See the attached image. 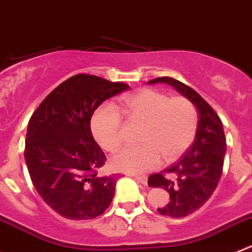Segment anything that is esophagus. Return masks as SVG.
I'll list each match as a JSON object with an SVG mask.
<instances>
[{"label": "esophagus", "instance_id": "esophagus-1", "mask_svg": "<svg viewBox=\"0 0 252 252\" xmlns=\"http://www.w3.org/2000/svg\"><path fill=\"white\" fill-rule=\"evenodd\" d=\"M133 177L135 178L138 182H140L141 185H146L148 183V177L146 176H136V175H133Z\"/></svg>", "mask_w": 252, "mask_h": 252}]
</instances>
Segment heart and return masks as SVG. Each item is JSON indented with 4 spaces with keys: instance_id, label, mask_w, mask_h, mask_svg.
I'll return each instance as SVG.
<instances>
[{
    "instance_id": "1",
    "label": "heart",
    "mask_w": 252,
    "mask_h": 252,
    "mask_svg": "<svg viewBox=\"0 0 252 252\" xmlns=\"http://www.w3.org/2000/svg\"><path fill=\"white\" fill-rule=\"evenodd\" d=\"M118 112L134 123L143 124L140 145L128 146L113 156L111 167L124 172H145L163 161L171 162L194 141L198 116L186 97H170L158 90L144 89L119 101ZM91 130L106 151L118 150L123 143V123L114 109L101 107L94 112Z\"/></svg>"
}]
</instances>
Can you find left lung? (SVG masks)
Wrapping results in <instances>:
<instances>
[{"label":"left lung","mask_w":252,"mask_h":252,"mask_svg":"<svg viewBox=\"0 0 252 252\" xmlns=\"http://www.w3.org/2000/svg\"><path fill=\"white\" fill-rule=\"evenodd\" d=\"M167 84L187 97L199 113L196 139L177 162L149 176L150 187L168 192L167 206L158 208L162 216L183 218L201 208L213 194L221 177L226 140L223 123L213 108L189 86L172 77L150 80L148 84Z\"/></svg>","instance_id":"left-lung-1"}]
</instances>
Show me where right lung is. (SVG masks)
Here are the masks:
<instances>
[{"mask_svg": "<svg viewBox=\"0 0 252 252\" xmlns=\"http://www.w3.org/2000/svg\"><path fill=\"white\" fill-rule=\"evenodd\" d=\"M129 89L124 82L79 74L50 92L32 114L24 158L34 188L61 217L94 219L111 204L117 178L99 177L106 155L91 118L99 104Z\"/></svg>", "mask_w": 252, "mask_h": 252, "instance_id": "1", "label": "right lung"}]
</instances>
